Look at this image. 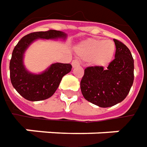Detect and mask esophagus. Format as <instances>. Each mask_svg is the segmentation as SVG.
I'll use <instances>...</instances> for the list:
<instances>
[{
  "label": "esophagus",
  "instance_id": "obj_1",
  "mask_svg": "<svg viewBox=\"0 0 147 147\" xmlns=\"http://www.w3.org/2000/svg\"><path fill=\"white\" fill-rule=\"evenodd\" d=\"M72 66H73L74 68H76V67L80 66V63H79V61H78V60H77V59H74V60L72 61Z\"/></svg>",
  "mask_w": 147,
  "mask_h": 147
}]
</instances>
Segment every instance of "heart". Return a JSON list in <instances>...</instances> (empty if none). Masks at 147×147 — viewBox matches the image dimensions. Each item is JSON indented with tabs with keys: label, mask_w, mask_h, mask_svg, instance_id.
<instances>
[{
	"label": "heart",
	"mask_w": 147,
	"mask_h": 147,
	"mask_svg": "<svg viewBox=\"0 0 147 147\" xmlns=\"http://www.w3.org/2000/svg\"><path fill=\"white\" fill-rule=\"evenodd\" d=\"M116 47L111 40L88 39L76 48L77 54L84 60H91L95 65L105 66L112 60Z\"/></svg>",
	"instance_id": "1"
}]
</instances>
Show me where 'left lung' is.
I'll list each match as a JSON object with an SVG mask.
<instances>
[{"mask_svg": "<svg viewBox=\"0 0 147 147\" xmlns=\"http://www.w3.org/2000/svg\"><path fill=\"white\" fill-rule=\"evenodd\" d=\"M115 59L108 67L91 66L84 70L80 82L83 97L100 107H110L126 98L134 79V60L129 49L114 39Z\"/></svg>", "mask_w": 147, "mask_h": 147, "instance_id": "left-lung-1", "label": "left lung"}]
</instances>
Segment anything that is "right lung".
<instances>
[{
  "mask_svg": "<svg viewBox=\"0 0 147 147\" xmlns=\"http://www.w3.org/2000/svg\"><path fill=\"white\" fill-rule=\"evenodd\" d=\"M66 37L63 32L48 30L34 32L26 35L15 46L9 62L10 81L14 89L26 100H42L51 97L59 87L62 78L69 73L70 64L55 63L41 74H32L26 70L23 64L25 50L34 40L56 39Z\"/></svg>",
  "mask_w": 147,
  "mask_h": 147,
  "instance_id": "obj_1",
  "label": "right lung"
}]
</instances>
